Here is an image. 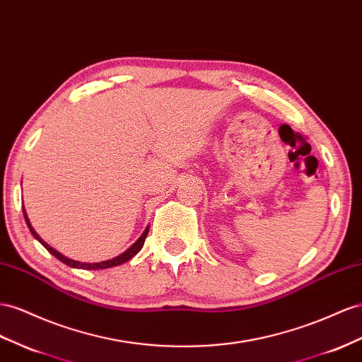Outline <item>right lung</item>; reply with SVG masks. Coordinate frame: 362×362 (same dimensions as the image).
<instances>
[{
    "label": "right lung",
    "mask_w": 362,
    "mask_h": 362,
    "mask_svg": "<svg viewBox=\"0 0 362 362\" xmlns=\"http://www.w3.org/2000/svg\"><path fill=\"white\" fill-rule=\"evenodd\" d=\"M23 211H24V218H25V222H27V227H28V230L32 231L33 238H35V239H37L39 242H41L42 245L48 250V252H52L56 259H59L62 263H65V265H68V267H71V268H79V269H105V268H112V267H119V265H122V263L131 260V259L135 256V254L139 252V251L143 248V245H144V240H146V236H148V233H149V227H148V228H146V230L143 231V234H141V236L139 238V240H136L135 243H132V247H129V248L126 250L124 252H122L120 256H117V257H114V259H111V260L97 262V263L76 262V260H71V259H68V257L62 256V254H61L59 251H56L54 248H52L50 245H48V243H45L41 238H39L37 234H36V231L33 230L30 221H28V218H27V213H25V210H23Z\"/></svg>",
    "instance_id": "add662e5"
}]
</instances>
